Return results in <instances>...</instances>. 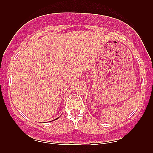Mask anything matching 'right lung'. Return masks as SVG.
<instances>
[{"label": "right lung", "mask_w": 153, "mask_h": 153, "mask_svg": "<svg viewBox=\"0 0 153 153\" xmlns=\"http://www.w3.org/2000/svg\"><path fill=\"white\" fill-rule=\"evenodd\" d=\"M56 119H58V118H56ZM56 119H55V120H56Z\"/></svg>", "instance_id": "add662e5"}]
</instances>
